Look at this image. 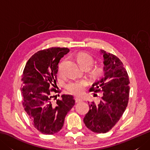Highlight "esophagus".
Listing matches in <instances>:
<instances>
[{
    "mask_svg": "<svg viewBox=\"0 0 150 150\" xmlns=\"http://www.w3.org/2000/svg\"><path fill=\"white\" fill-rule=\"evenodd\" d=\"M75 102L76 103H80V102H81V101H82V98H75Z\"/></svg>",
    "mask_w": 150,
    "mask_h": 150,
    "instance_id": "34e87169",
    "label": "esophagus"
}]
</instances>
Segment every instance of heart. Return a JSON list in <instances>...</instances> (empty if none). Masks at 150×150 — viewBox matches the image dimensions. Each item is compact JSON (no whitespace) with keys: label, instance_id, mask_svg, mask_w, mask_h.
Masks as SVG:
<instances>
[{"label":"heart","instance_id":"heart-1","mask_svg":"<svg viewBox=\"0 0 150 150\" xmlns=\"http://www.w3.org/2000/svg\"><path fill=\"white\" fill-rule=\"evenodd\" d=\"M76 60L79 66L84 69H90L94 62V59L90 55L86 53H79L76 57ZM63 61L60 62L58 66V71L61 73L62 71ZM104 74V68L102 65H96L91 70V75L95 79H100ZM86 82L85 81H73L67 84V89L74 95L82 94Z\"/></svg>","mask_w":150,"mask_h":150}]
</instances>
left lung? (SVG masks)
Segmentation results:
<instances>
[{"label":"left lung","instance_id":"1","mask_svg":"<svg viewBox=\"0 0 150 150\" xmlns=\"http://www.w3.org/2000/svg\"><path fill=\"white\" fill-rule=\"evenodd\" d=\"M104 58V77L92 85L90 91H103L98 105L88 102L90 110L84 122L88 129L104 133L115 125L128 106L129 81L121 60L115 55L100 50Z\"/></svg>","mask_w":150,"mask_h":150}]
</instances>
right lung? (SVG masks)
<instances>
[{
    "label": "right lung",
    "mask_w": 150,
    "mask_h": 150,
    "mask_svg": "<svg viewBox=\"0 0 150 150\" xmlns=\"http://www.w3.org/2000/svg\"><path fill=\"white\" fill-rule=\"evenodd\" d=\"M69 52L67 47L39 51L28 60L22 76V105L35 128L43 134L59 132L75 105L72 95H62L61 99L57 100V95H53L59 92L55 89L59 62Z\"/></svg>",
    "instance_id": "1"
}]
</instances>
